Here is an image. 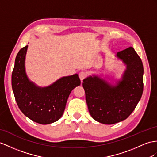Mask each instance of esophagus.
I'll list each match as a JSON object with an SVG mask.
<instances>
[{
    "mask_svg": "<svg viewBox=\"0 0 157 157\" xmlns=\"http://www.w3.org/2000/svg\"><path fill=\"white\" fill-rule=\"evenodd\" d=\"M86 76V72H85L82 71L79 73V78H80V79H81V81H82L85 78Z\"/></svg>",
    "mask_w": 157,
    "mask_h": 157,
    "instance_id": "esophagus-1",
    "label": "esophagus"
}]
</instances>
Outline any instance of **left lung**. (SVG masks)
I'll return each instance as SVG.
<instances>
[{"mask_svg":"<svg viewBox=\"0 0 157 157\" xmlns=\"http://www.w3.org/2000/svg\"><path fill=\"white\" fill-rule=\"evenodd\" d=\"M118 59L127 66L121 81L111 85L97 76L83 80L86 101L91 117L105 124L127 118L139 102L143 92V65L132 47L118 52Z\"/></svg>","mask_w":157,"mask_h":157,"instance_id":"obj_1","label":"left lung"}]
</instances>
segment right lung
I'll return each mask as SVG.
<instances>
[{"label": "right lung", "mask_w": 157, "mask_h": 157, "mask_svg": "<svg viewBox=\"0 0 157 157\" xmlns=\"http://www.w3.org/2000/svg\"><path fill=\"white\" fill-rule=\"evenodd\" d=\"M28 45L16 56L12 73V88L18 108L30 120L51 124L62 117L72 89L81 85L77 74L64 76L47 87L37 86L26 76L25 61Z\"/></svg>", "instance_id": "right-lung-1"}]
</instances>
